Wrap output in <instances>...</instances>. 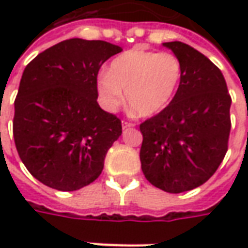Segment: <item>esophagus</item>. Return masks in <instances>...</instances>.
Segmentation results:
<instances>
[{"label":"esophagus","instance_id":"esophagus-1","mask_svg":"<svg viewBox=\"0 0 248 248\" xmlns=\"http://www.w3.org/2000/svg\"><path fill=\"white\" fill-rule=\"evenodd\" d=\"M135 124L134 123H129V121H123V128L127 129V128H131V127H134Z\"/></svg>","mask_w":248,"mask_h":248}]
</instances>
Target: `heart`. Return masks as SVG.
<instances>
[{
	"label": "heart",
	"instance_id": "heart-1",
	"mask_svg": "<svg viewBox=\"0 0 248 248\" xmlns=\"http://www.w3.org/2000/svg\"><path fill=\"white\" fill-rule=\"evenodd\" d=\"M182 74V63L174 53L134 48L117 56L108 74L98 78V96L105 109L114 111L124 103L125 92L131 109L150 117L174 99Z\"/></svg>",
	"mask_w": 248,
	"mask_h": 248
}]
</instances>
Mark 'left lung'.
I'll return each mask as SVG.
<instances>
[{
    "label": "left lung",
    "instance_id": "8db88e82",
    "mask_svg": "<svg viewBox=\"0 0 248 248\" xmlns=\"http://www.w3.org/2000/svg\"><path fill=\"white\" fill-rule=\"evenodd\" d=\"M163 45L182 63V81L170 105L139 125V158L152 185L182 193L207 182L222 163L232 99L221 70L203 53L179 41Z\"/></svg>",
    "mask_w": 248,
    "mask_h": 248
}]
</instances>
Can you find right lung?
I'll use <instances>...</instances> for the list:
<instances>
[{
	"mask_svg": "<svg viewBox=\"0 0 248 248\" xmlns=\"http://www.w3.org/2000/svg\"><path fill=\"white\" fill-rule=\"evenodd\" d=\"M119 52L106 41L72 38L26 66L15 99L14 139L26 168L44 185L73 192L100 175L123 127L98 105V73Z\"/></svg>",
	"mask_w": 248,
	"mask_h": 248,
	"instance_id": "obj_1",
	"label": "right lung"
}]
</instances>
